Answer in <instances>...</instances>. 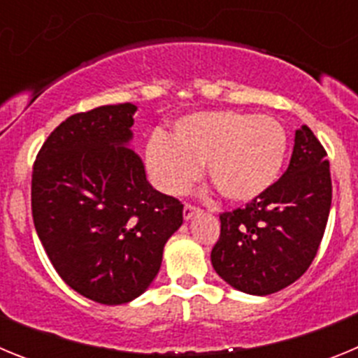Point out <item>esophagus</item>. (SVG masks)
Segmentation results:
<instances>
[{"label":"esophagus","mask_w":358,"mask_h":358,"mask_svg":"<svg viewBox=\"0 0 358 358\" xmlns=\"http://www.w3.org/2000/svg\"><path fill=\"white\" fill-rule=\"evenodd\" d=\"M197 213H199V208L192 206V204H185V210H182V217H185V220H189V218Z\"/></svg>","instance_id":"obj_1"}]
</instances>
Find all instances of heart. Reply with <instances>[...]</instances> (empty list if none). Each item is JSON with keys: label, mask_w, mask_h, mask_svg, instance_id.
Masks as SVG:
<instances>
[{"label": "heart", "mask_w": 358, "mask_h": 358, "mask_svg": "<svg viewBox=\"0 0 358 358\" xmlns=\"http://www.w3.org/2000/svg\"><path fill=\"white\" fill-rule=\"evenodd\" d=\"M287 148L285 129L273 116L202 110L177 120L170 138L152 134L145 163L164 194L186 192L204 163L210 181L226 201L251 202L278 181Z\"/></svg>", "instance_id": "b5f03b06"}]
</instances>
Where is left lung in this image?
<instances>
[{
	"label": "left lung",
	"instance_id": "1",
	"mask_svg": "<svg viewBox=\"0 0 358 358\" xmlns=\"http://www.w3.org/2000/svg\"><path fill=\"white\" fill-rule=\"evenodd\" d=\"M331 206L327 152L306 125L287 172L245 208L220 215L211 265L227 285L267 296L292 285L317 255Z\"/></svg>",
	"mask_w": 358,
	"mask_h": 358
}]
</instances>
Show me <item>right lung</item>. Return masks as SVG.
I'll use <instances>...</instances> for the list:
<instances>
[{
  "label": "right lung",
  "mask_w": 358,
  "mask_h": 358,
  "mask_svg": "<svg viewBox=\"0 0 358 358\" xmlns=\"http://www.w3.org/2000/svg\"><path fill=\"white\" fill-rule=\"evenodd\" d=\"M134 103L69 116L39 150L31 173L37 236L59 276L102 305H123L157 276L182 204L152 188L131 148Z\"/></svg>",
  "instance_id": "obj_1"
}]
</instances>
